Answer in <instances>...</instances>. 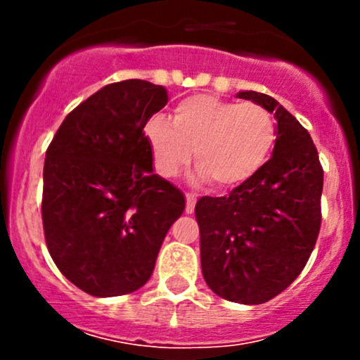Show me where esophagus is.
Segmentation results:
<instances>
[{"label": "esophagus", "mask_w": 360, "mask_h": 360, "mask_svg": "<svg viewBox=\"0 0 360 360\" xmlns=\"http://www.w3.org/2000/svg\"><path fill=\"white\" fill-rule=\"evenodd\" d=\"M195 203H197V197L191 193H186V214H193Z\"/></svg>", "instance_id": "1"}]
</instances>
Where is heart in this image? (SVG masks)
<instances>
[{
    "label": "heart",
    "instance_id": "b5f03b06",
    "mask_svg": "<svg viewBox=\"0 0 360 360\" xmlns=\"http://www.w3.org/2000/svg\"><path fill=\"white\" fill-rule=\"evenodd\" d=\"M144 134L162 176L179 174L193 151L198 179L228 190L263 169L277 141V125L257 104L191 96L176 104L170 123L153 116Z\"/></svg>",
    "mask_w": 360,
    "mask_h": 360
}]
</instances>
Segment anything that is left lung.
Masks as SVG:
<instances>
[{
	"instance_id": "obj_1",
	"label": "left lung",
	"mask_w": 360,
	"mask_h": 360,
	"mask_svg": "<svg viewBox=\"0 0 360 360\" xmlns=\"http://www.w3.org/2000/svg\"><path fill=\"white\" fill-rule=\"evenodd\" d=\"M274 112L277 141L271 158L226 197H202V274L217 296L261 304L292 284L307 264L321 230L324 170L301 123L266 94L238 92Z\"/></svg>"
}]
</instances>
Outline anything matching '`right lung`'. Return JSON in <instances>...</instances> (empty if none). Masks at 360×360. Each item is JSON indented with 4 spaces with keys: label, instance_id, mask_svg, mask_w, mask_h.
Wrapping results in <instances>:
<instances>
[{
    "label": "right lung",
    "instance_id": "1",
    "mask_svg": "<svg viewBox=\"0 0 360 360\" xmlns=\"http://www.w3.org/2000/svg\"><path fill=\"white\" fill-rule=\"evenodd\" d=\"M165 104L162 85L111 83L69 112L46 150V248L64 277L90 296L143 288L184 210V195L153 172L143 132Z\"/></svg>",
    "mask_w": 360,
    "mask_h": 360
}]
</instances>
